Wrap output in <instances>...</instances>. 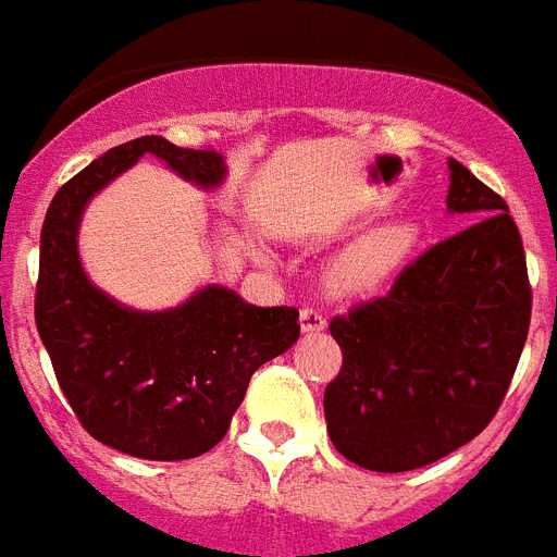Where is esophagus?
<instances>
[{
  "label": "esophagus",
  "mask_w": 557,
  "mask_h": 557,
  "mask_svg": "<svg viewBox=\"0 0 557 557\" xmlns=\"http://www.w3.org/2000/svg\"><path fill=\"white\" fill-rule=\"evenodd\" d=\"M300 330L304 332H323L326 330V318L318 309H304L300 312Z\"/></svg>",
  "instance_id": "obj_1"
}]
</instances>
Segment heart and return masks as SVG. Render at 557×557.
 <instances>
[{
	"instance_id": "heart-1",
	"label": "heart",
	"mask_w": 557,
	"mask_h": 557,
	"mask_svg": "<svg viewBox=\"0 0 557 557\" xmlns=\"http://www.w3.org/2000/svg\"><path fill=\"white\" fill-rule=\"evenodd\" d=\"M422 227L407 213H393L358 231L330 262V283L347 295L387 286L416 251Z\"/></svg>"
}]
</instances>
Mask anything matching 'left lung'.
<instances>
[{"instance_id":"left-lung-1","label":"left lung","mask_w":557,"mask_h":557,"mask_svg":"<svg viewBox=\"0 0 557 557\" xmlns=\"http://www.w3.org/2000/svg\"><path fill=\"white\" fill-rule=\"evenodd\" d=\"M448 213L474 219L407 265L384 297L330 323L344 352L323 393L338 454L381 474L431 466L497 413L532 314L506 201L448 159Z\"/></svg>"}]
</instances>
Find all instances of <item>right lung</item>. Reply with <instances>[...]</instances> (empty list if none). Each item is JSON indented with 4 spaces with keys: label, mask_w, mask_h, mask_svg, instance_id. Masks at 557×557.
Wrapping results in <instances>:
<instances>
[{
    "label": "right lung",
    "mask_w": 557,
    "mask_h": 557,
    "mask_svg": "<svg viewBox=\"0 0 557 557\" xmlns=\"http://www.w3.org/2000/svg\"><path fill=\"white\" fill-rule=\"evenodd\" d=\"M144 156L199 190L227 178L222 152L161 135L112 147L57 190L39 236L37 332L60 389L98 442L138 459H193L225 436L248 381L300 338L297 309L245 304L208 283L170 309H135L91 283L81 260L89 201Z\"/></svg>",
    "instance_id": "obj_1"
}]
</instances>
